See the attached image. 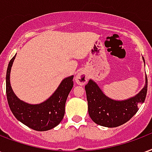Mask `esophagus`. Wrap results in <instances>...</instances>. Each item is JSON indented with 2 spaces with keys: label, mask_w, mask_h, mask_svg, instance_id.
<instances>
[{
  "label": "esophagus",
  "mask_w": 152,
  "mask_h": 152,
  "mask_svg": "<svg viewBox=\"0 0 152 152\" xmlns=\"http://www.w3.org/2000/svg\"><path fill=\"white\" fill-rule=\"evenodd\" d=\"M88 79V72L85 70H84V69H81L76 74L75 81H76L77 84L83 86V85H84L87 83Z\"/></svg>",
  "instance_id": "1"
}]
</instances>
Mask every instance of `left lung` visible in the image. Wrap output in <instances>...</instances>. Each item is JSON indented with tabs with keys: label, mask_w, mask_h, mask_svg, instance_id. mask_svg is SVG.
I'll list each match as a JSON object with an SVG mask.
<instances>
[{
	"label": "left lung",
	"mask_w": 152,
	"mask_h": 152,
	"mask_svg": "<svg viewBox=\"0 0 152 152\" xmlns=\"http://www.w3.org/2000/svg\"><path fill=\"white\" fill-rule=\"evenodd\" d=\"M144 61V58L143 57ZM145 63V62H144ZM88 114L96 124L115 127L124 124L138 112V106L145 100L148 91V78L145 85L136 96L125 100H115L104 94L96 82L90 80L85 85Z\"/></svg>",
	"instance_id": "8db88e82"
}]
</instances>
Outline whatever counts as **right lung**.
<instances>
[{
    "mask_svg": "<svg viewBox=\"0 0 152 152\" xmlns=\"http://www.w3.org/2000/svg\"><path fill=\"white\" fill-rule=\"evenodd\" d=\"M16 55L9 61L6 72V96L9 108L17 120L33 130L44 132L63 120L65 103L73 87V76L64 79L55 92L41 104H30L17 98L10 84V72Z\"/></svg>",
    "mask_w": 152,
    "mask_h": 152,
    "instance_id": "obj_1",
    "label": "right lung"
}]
</instances>
